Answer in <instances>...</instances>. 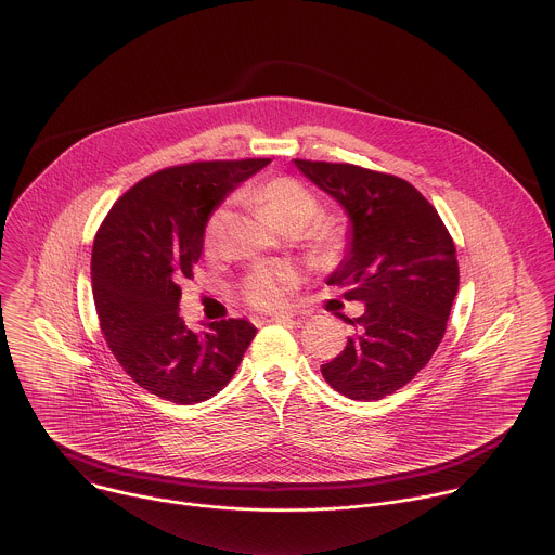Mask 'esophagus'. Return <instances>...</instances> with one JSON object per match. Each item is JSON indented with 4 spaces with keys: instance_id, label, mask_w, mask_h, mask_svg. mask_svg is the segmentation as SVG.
<instances>
[{
    "instance_id": "esophagus-1",
    "label": "esophagus",
    "mask_w": 555,
    "mask_h": 555,
    "mask_svg": "<svg viewBox=\"0 0 555 555\" xmlns=\"http://www.w3.org/2000/svg\"><path fill=\"white\" fill-rule=\"evenodd\" d=\"M292 313H272V315H261L257 318V322H283V320H292Z\"/></svg>"
}]
</instances>
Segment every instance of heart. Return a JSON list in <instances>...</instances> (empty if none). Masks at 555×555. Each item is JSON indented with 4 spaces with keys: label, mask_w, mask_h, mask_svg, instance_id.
Segmentation results:
<instances>
[{
    "label": "heart",
    "mask_w": 555,
    "mask_h": 555,
    "mask_svg": "<svg viewBox=\"0 0 555 555\" xmlns=\"http://www.w3.org/2000/svg\"><path fill=\"white\" fill-rule=\"evenodd\" d=\"M255 203L263 209V214L276 227L294 224L302 229L318 216V209H320L318 198L305 188L302 182L294 178H274L261 184V188L255 192ZM224 220H227V209H220L214 214L207 227V244L218 242ZM309 240L318 257H333L339 248V233L331 227H315ZM294 283H296V276L289 268L263 266L250 274L246 283V296L255 307H263V309L281 307L289 298Z\"/></svg>",
    "instance_id": "b5f03b06"
}]
</instances>
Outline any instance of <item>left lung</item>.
<instances>
[{
  "label": "left lung",
  "mask_w": 555,
  "mask_h": 555,
  "mask_svg": "<svg viewBox=\"0 0 555 555\" xmlns=\"http://www.w3.org/2000/svg\"><path fill=\"white\" fill-rule=\"evenodd\" d=\"M348 218L346 250L326 285L363 302L344 350L322 363L352 401H379L410 384L436 352L457 296L455 246L438 211L403 178L348 163L294 160Z\"/></svg>",
  "instance_id": "1"
}]
</instances>
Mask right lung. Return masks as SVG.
Segmentation results:
<instances>
[{
	"label": "right lung",
	"instance_id": "right-lung-1",
	"mask_svg": "<svg viewBox=\"0 0 555 555\" xmlns=\"http://www.w3.org/2000/svg\"><path fill=\"white\" fill-rule=\"evenodd\" d=\"M270 158L207 160L156 171L126 192L100 227L91 285L102 333L124 371L178 405L216 397L257 328L231 318L192 331L178 313L214 211Z\"/></svg>",
	"mask_w": 555,
	"mask_h": 555
}]
</instances>
